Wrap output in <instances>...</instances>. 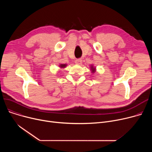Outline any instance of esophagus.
<instances>
[{
    "label": "esophagus",
    "mask_w": 152,
    "mask_h": 152,
    "mask_svg": "<svg viewBox=\"0 0 152 152\" xmlns=\"http://www.w3.org/2000/svg\"><path fill=\"white\" fill-rule=\"evenodd\" d=\"M82 62H83V60L81 59H77L75 61V63L76 64H78V65H80V64L82 63Z\"/></svg>",
    "instance_id": "34e87169"
}]
</instances>
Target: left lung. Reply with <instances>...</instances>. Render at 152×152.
I'll list each match as a JSON object with an SVG mask.
<instances>
[{"instance_id": "left-lung-1", "label": "left lung", "mask_w": 152, "mask_h": 152, "mask_svg": "<svg viewBox=\"0 0 152 152\" xmlns=\"http://www.w3.org/2000/svg\"><path fill=\"white\" fill-rule=\"evenodd\" d=\"M91 70L92 71H91L92 73H94L95 72V71H96V68H95V67H94L93 65H91Z\"/></svg>"}]
</instances>
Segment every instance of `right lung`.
<instances>
[{
	"label": "right lung",
	"instance_id": "add662e5",
	"mask_svg": "<svg viewBox=\"0 0 152 152\" xmlns=\"http://www.w3.org/2000/svg\"><path fill=\"white\" fill-rule=\"evenodd\" d=\"M67 65H66V64H60V65H59V67L60 68H65L66 66Z\"/></svg>",
	"mask_w": 152,
	"mask_h": 152
}]
</instances>
